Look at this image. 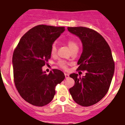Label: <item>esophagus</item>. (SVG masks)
<instances>
[{"instance_id": "esophagus-1", "label": "esophagus", "mask_w": 125, "mask_h": 125, "mask_svg": "<svg viewBox=\"0 0 125 125\" xmlns=\"http://www.w3.org/2000/svg\"><path fill=\"white\" fill-rule=\"evenodd\" d=\"M65 77H66V78H68L69 77V74H67V73H65Z\"/></svg>"}]
</instances>
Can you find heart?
Masks as SVG:
<instances>
[{"label": "heart", "mask_w": 125, "mask_h": 125, "mask_svg": "<svg viewBox=\"0 0 125 125\" xmlns=\"http://www.w3.org/2000/svg\"><path fill=\"white\" fill-rule=\"evenodd\" d=\"M68 46L69 48L70 49V50L73 51V49H78V44L76 43L75 41L72 40H70L67 42ZM57 52V45L56 43H53L52 45L51 46V53L52 55H54V54L56 53ZM58 65L60 66L61 68L63 69H67V64H66V62L65 61H61L59 62L58 63Z\"/></svg>", "instance_id": "b5f03b06"}]
</instances>
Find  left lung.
<instances>
[{
  "instance_id": "obj_1",
  "label": "left lung",
  "mask_w": 125,
  "mask_h": 125,
  "mask_svg": "<svg viewBox=\"0 0 125 125\" xmlns=\"http://www.w3.org/2000/svg\"><path fill=\"white\" fill-rule=\"evenodd\" d=\"M67 29L82 42L77 70L86 71L82 77L76 73L70 75L75 83L69 90L76 103L90 106L99 102L109 90L115 70L112 52L104 38L94 30L83 27Z\"/></svg>"
}]
</instances>
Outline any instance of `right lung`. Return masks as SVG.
<instances>
[{"instance_id":"right-lung-1","label":"right lung","mask_w":125,"mask_h":125,"mask_svg":"<svg viewBox=\"0 0 125 125\" xmlns=\"http://www.w3.org/2000/svg\"><path fill=\"white\" fill-rule=\"evenodd\" d=\"M65 31L64 27L39 25L24 35L12 59L16 88L25 101L36 106L48 104L54 98L55 87L65 76L53 69L49 74L42 67L51 58L54 42Z\"/></svg>"}]
</instances>
